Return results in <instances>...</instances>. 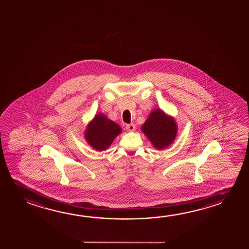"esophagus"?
Here are the masks:
<instances>
[{
  "instance_id": "obj_1",
  "label": "esophagus",
  "mask_w": 249,
  "mask_h": 249,
  "mask_svg": "<svg viewBox=\"0 0 249 249\" xmlns=\"http://www.w3.org/2000/svg\"><path fill=\"white\" fill-rule=\"evenodd\" d=\"M126 130L135 131V124H133V123H131V124H127V125H126Z\"/></svg>"
}]
</instances>
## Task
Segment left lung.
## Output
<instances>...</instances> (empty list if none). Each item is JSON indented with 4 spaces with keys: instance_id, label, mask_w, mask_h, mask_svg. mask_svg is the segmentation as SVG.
Segmentation results:
<instances>
[{
    "instance_id": "8db88e82",
    "label": "left lung",
    "mask_w": 249,
    "mask_h": 249,
    "mask_svg": "<svg viewBox=\"0 0 249 249\" xmlns=\"http://www.w3.org/2000/svg\"><path fill=\"white\" fill-rule=\"evenodd\" d=\"M142 132L158 149L169 146L176 138L177 133L174 118L167 116L160 109L151 113L146 123L142 126Z\"/></svg>"
}]
</instances>
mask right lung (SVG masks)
<instances>
[{"instance_id":"obj_1","label":"right lung","mask_w":249,"mask_h":249,"mask_svg":"<svg viewBox=\"0 0 249 249\" xmlns=\"http://www.w3.org/2000/svg\"><path fill=\"white\" fill-rule=\"evenodd\" d=\"M121 132L122 128L117 123L107 119L105 115L99 114L89 124L85 138L94 149L106 150Z\"/></svg>"}]
</instances>
